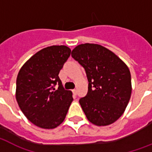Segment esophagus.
Returning a JSON list of instances; mask_svg holds the SVG:
<instances>
[{"instance_id":"esophagus-1","label":"esophagus","mask_w":152,"mask_h":152,"mask_svg":"<svg viewBox=\"0 0 152 152\" xmlns=\"http://www.w3.org/2000/svg\"><path fill=\"white\" fill-rule=\"evenodd\" d=\"M72 92H73V94H74V95H75H75H76V94H77V89H73V90H72Z\"/></svg>"}]
</instances>
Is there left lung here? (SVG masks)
Wrapping results in <instances>:
<instances>
[{"label":"left lung","instance_id":"1","mask_svg":"<svg viewBox=\"0 0 152 152\" xmlns=\"http://www.w3.org/2000/svg\"><path fill=\"white\" fill-rule=\"evenodd\" d=\"M71 56L85 68L89 81L87 95L79 100L88 121L97 126L114 123L131 97L128 66L113 51L95 43L77 45Z\"/></svg>","mask_w":152,"mask_h":152}]
</instances>
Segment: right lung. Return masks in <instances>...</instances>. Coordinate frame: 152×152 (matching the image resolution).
Masks as SVG:
<instances>
[{
    "label": "right lung",
    "mask_w": 152,
    "mask_h": 152,
    "mask_svg": "<svg viewBox=\"0 0 152 152\" xmlns=\"http://www.w3.org/2000/svg\"><path fill=\"white\" fill-rule=\"evenodd\" d=\"M70 52L64 45L43 48L18 73L16 102L28 121L41 129H52L62 124L73 102L72 92L63 89L58 77ZM57 83L59 88L55 90L53 86Z\"/></svg>",
    "instance_id": "1"
}]
</instances>
